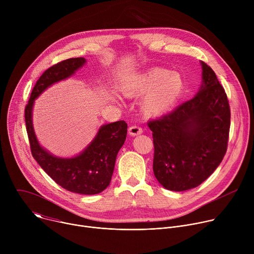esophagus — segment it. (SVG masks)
Wrapping results in <instances>:
<instances>
[{
	"instance_id": "34e87169",
	"label": "esophagus",
	"mask_w": 254,
	"mask_h": 254,
	"mask_svg": "<svg viewBox=\"0 0 254 254\" xmlns=\"http://www.w3.org/2000/svg\"><path fill=\"white\" fill-rule=\"evenodd\" d=\"M142 132V128L139 127L138 126H131L129 127L128 128V134L134 136V135H137V134H140Z\"/></svg>"
}]
</instances>
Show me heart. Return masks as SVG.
<instances>
[{"mask_svg":"<svg viewBox=\"0 0 254 254\" xmlns=\"http://www.w3.org/2000/svg\"><path fill=\"white\" fill-rule=\"evenodd\" d=\"M122 88L128 96L147 93L141 103L143 112L150 116H160L176 104L184 90V81L177 72L152 68L131 77Z\"/></svg>","mask_w":254,"mask_h":254,"instance_id":"1","label":"heart"}]
</instances>
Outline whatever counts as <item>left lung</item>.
Listing matches in <instances>:
<instances>
[{
	"mask_svg": "<svg viewBox=\"0 0 254 254\" xmlns=\"http://www.w3.org/2000/svg\"><path fill=\"white\" fill-rule=\"evenodd\" d=\"M200 63L202 83L196 95L148 124L153 131L155 177L171 191L198 187L220 165L227 150V95L212 68Z\"/></svg>",
	"mask_w": 254,
	"mask_h": 254,
	"instance_id": "obj_1",
	"label": "left lung"
}]
</instances>
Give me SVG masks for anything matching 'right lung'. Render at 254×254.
Here are the masks:
<instances>
[{"label":"right lung","instance_id":"1","mask_svg":"<svg viewBox=\"0 0 254 254\" xmlns=\"http://www.w3.org/2000/svg\"><path fill=\"white\" fill-rule=\"evenodd\" d=\"M85 63V58L77 57L48 68L32 90L25 108V122L32 156L45 173L70 192L94 195L105 190L111 183L118 153L127 137V123L120 121L101 126L88 146L71 158L57 157L44 149L36 136L33 126L35 100L51 85L71 77Z\"/></svg>","mask_w":254,"mask_h":254}]
</instances>
